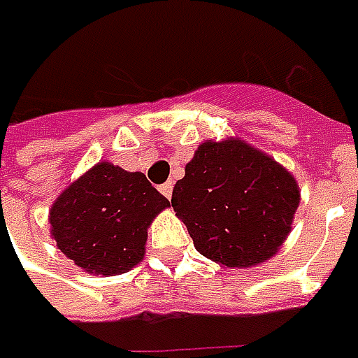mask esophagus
<instances>
[{"label":"esophagus","mask_w":358,"mask_h":358,"mask_svg":"<svg viewBox=\"0 0 358 358\" xmlns=\"http://www.w3.org/2000/svg\"><path fill=\"white\" fill-rule=\"evenodd\" d=\"M159 191H161V195H163V197H167V199H171V195H173V183H163V185L159 187Z\"/></svg>","instance_id":"34e87169"}]
</instances>
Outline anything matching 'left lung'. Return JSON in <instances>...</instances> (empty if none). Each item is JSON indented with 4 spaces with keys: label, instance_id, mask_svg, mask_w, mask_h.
Returning <instances> with one entry per match:
<instances>
[{
    "label": "left lung",
    "instance_id": "left-lung-1",
    "mask_svg": "<svg viewBox=\"0 0 358 358\" xmlns=\"http://www.w3.org/2000/svg\"><path fill=\"white\" fill-rule=\"evenodd\" d=\"M299 203L295 177L239 137L201 143L171 197L195 249L233 268L255 267L277 253Z\"/></svg>",
    "mask_w": 358,
    "mask_h": 358
}]
</instances>
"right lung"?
Returning a JSON list of instances; mask_svg holds the SVG:
<instances>
[{
    "instance_id": "obj_1",
    "label": "right lung",
    "mask_w": 358,
    "mask_h": 358,
    "mask_svg": "<svg viewBox=\"0 0 358 358\" xmlns=\"http://www.w3.org/2000/svg\"><path fill=\"white\" fill-rule=\"evenodd\" d=\"M169 201L143 173L99 161L53 201L51 237L90 275H121L145 257L147 229Z\"/></svg>"
}]
</instances>
